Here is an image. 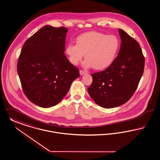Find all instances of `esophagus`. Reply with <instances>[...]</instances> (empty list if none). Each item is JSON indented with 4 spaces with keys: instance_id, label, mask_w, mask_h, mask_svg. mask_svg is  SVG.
<instances>
[{
    "instance_id": "obj_1",
    "label": "esophagus",
    "mask_w": 160,
    "mask_h": 160,
    "mask_svg": "<svg viewBox=\"0 0 160 160\" xmlns=\"http://www.w3.org/2000/svg\"><path fill=\"white\" fill-rule=\"evenodd\" d=\"M79 73H80V75H83L86 73V72H85V71L82 70H80V71H79Z\"/></svg>"
}]
</instances>
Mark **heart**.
Returning <instances> with one entry per match:
<instances>
[{
	"label": "heart",
	"mask_w": 160,
	"mask_h": 160,
	"mask_svg": "<svg viewBox=\"0 0 160 160\" xmlns=\"http://www.w3.org/2000/svg\"><path fill=\"white\" fill-rule=\"evenodd\" d=\"M76 44H68L66 52L69 61L78 65L84 58V67L96 70H105L112 64L120 48V41L113 35L90 32L79 36Z\"/></svg>",
	"instance_id": "heart-1"
}]
</instances>
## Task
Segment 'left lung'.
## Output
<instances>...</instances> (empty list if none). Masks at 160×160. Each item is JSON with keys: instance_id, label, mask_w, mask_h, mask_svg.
<instances>
[{"instance_id": "1", "label": "left lung", "mask_w": 160, "mask_h": 160, "mask_svg": "<svg viewBox=\"0 0 160 160\" xmlns=\"http://www.w3.org/2000/svg\"><path fill=\"white\" fill-rule=\"evenodd\" d=\"M121 45L118 57L109 68L92 74L88 92L92 100L105 108L120 106L134 94L144 68V57L139 43L118 29Z\"/></svg>"}]
</instances>
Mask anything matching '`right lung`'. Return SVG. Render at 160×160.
<instances>
[{"instance_id": "add662e5", "label": "right lung", "mask_w": 160, "mask_h": 160, "mask_svg": "<svg viewBox=\"0 0 160 160\" xmlns=\"http://www.w3.org/2000/svg\"><path fill=\"white\" fill-rule=\"evenodd\" d=\"M68 30L44 26L24 43L17 72L26 96L42 108L57 105L79 76L64 53Z\"/></svg>"}]
</instances>
